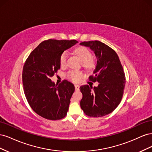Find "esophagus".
<instances>
[{
  "label": "esophagus",
  "instance_id": "1",
  "mask_svg": "<svg viewBox=\"0 0 152 152\" xmlns=\"http://www.w3.org/2000/svg\"><path fill=\"white\" fill-rule=\"evenodd\" d=\"M75 90L79 91V88H80V86L78 85V84H75Z\"/></svg>",
  "mask_w": 152,
  "mask_h": 152
}]
</instances>
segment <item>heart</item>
<instances>
[{
    "label": "heart",
    "mask_w": 152,
    "mask_h": 152,
    "mask_svg": "<svg viewBox=\"0 0 152 152\" xmlns=\"http://www.w3.org/2000/svg\"><path fill=\"white\" fill-rule=\"evenodd\" d=\"M75 53L77 57L82 62V65L87 68H91L93 66V61L92 60V54L89 49L86 47H79L75 50ZM68 58L67 52H63L59 59V63L61 66L66 65ZM83 77V73L80 71H70L68 73V77L73 82H79Z\"/></svg>",
    "instance_id": "heart-1"
}]
</instances>
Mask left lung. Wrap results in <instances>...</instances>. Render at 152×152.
I'll return each instance as SVG.
<instances>
[{"instance_id":"obj_1","label":"left lung","mask_w":152,"mask_h":152,"mask_svg":"<svg viewBox=\"0 0 152 152\" xmlns=\"http://www.w3.org/2000/svg\"><path fill=\"white\" fill-rule=\"evenodd\" d=\"M89 48L97 59L93 75L89 80L97 87H80L82 98L80 107L86 115L100 117L112 113L121 103L126 84V77L117 54L107 45L98 40L80 43Z\"/></svg>"}]
</instances>
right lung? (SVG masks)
<instances>
[{
	"mask_svg": "<svg viewBox=\"0 0 152 152\" xmlns=\"http://www.w3.org/2000/svg\"><path fill=\"white\" fill-rule=\"evenodd\" d=\"M77 43L75 40H45L30 53L23 66L26 98L36 113L48 120H59L67 113L74 85L65 80L57 86L50 77L60 68L61 54Z\"/></svg>",
	"mask_w": 152,
	"mask_h": 152,
	"instance_id": "right-lung-1",
	"label": "right lung"
}]
</instances>
